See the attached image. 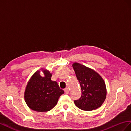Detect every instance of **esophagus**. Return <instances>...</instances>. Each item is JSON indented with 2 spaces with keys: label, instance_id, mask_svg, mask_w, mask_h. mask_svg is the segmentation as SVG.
Here are the masks:
<instances>
[{
  "label": "esophagus",
  "instance_id": "34e87169",
  "mask_svg": "<svg viewBox=\"0 0 131 131\" xmlns=\"http://www.w3.org/2000/svg\"><path fill=\"white\" fill-rule=\"evenodd\" d=\"M64 92H65V94H69V89L68 88H65V89H64Z\"/></svg>",
  "mask_w": 131,
  "mask_h": 131
}]
</instances>
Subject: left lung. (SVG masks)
<instances>
[{"label": "left lung", "mask_w": 131, "mask_h": 131, "mask_svg": "<svg viewBox=\"0 0 131 131\" xmlns=\"http://www.w3.org/2000/svg\"><path fill=\"white\" fill-rule=\"evenodd\" d=\"M72 67L81 88L80 98L74 100L77 107L85 111L101 106L106 96L105 82L99 74L90 68L74 62Z\"/></svg>", "instance_id": "8db88e82"}]
</instances>
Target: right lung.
<instances>
[{
    "mask_svg": "<svg viewBox=\"0 0 131 131\" xmlns=\"http://www.w3.org/2000/svg\"><path fill=\"white\" fill-rule=\"evenodd\" d=\"M44 77L37 71L28 81L25 92V100L31 109L38 112L51 110L57 105L59 97L64 93L57 82L51 80L52 74L42 69Z\"/></svg>",
    "mask_w": 131,
    "mask_h": 131,
    "instance_id": "add662e5",
    "label": "right lung"
}]
</instances>
